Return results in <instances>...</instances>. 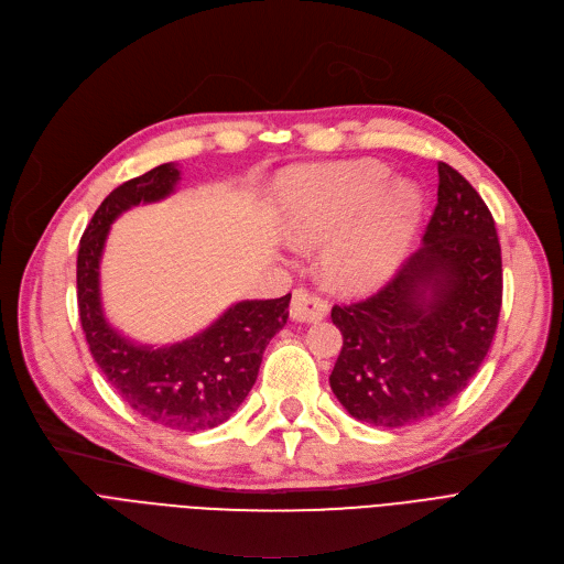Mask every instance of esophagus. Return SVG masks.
<instances>
[{"label":"esophagus","mask_w":564,"mask_h":564,"mask_svg":"<svg viewBox=\"0 0 564 564\" xmlns=\"http://www.w3.org/2000/svg\"><path fill=\"white\" fill-rule=\"evenodd\" d=\"M327 316V301L310 289H295L291 297V318L303 323H316Z\"/></svg>","instance_id":"esophagus-1"}]
</instances>
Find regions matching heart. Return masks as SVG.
<instances>
[{
	"instance_id": "heart-1",
	"label": "heart",
	"mask_w": 564,
	"mask_h": 564,
	"mask_svg": "<svg viewBox=\"0 0 564 564\" xmlns=\"http://www.w3.org/2000/svg\"><path fill=\"white\" fill-rule=\"evenodd\" d=\"M275 203L291 239H327L323 267L344 286L384 280L421 214L419 188L405 180L387 182V169L373 161L295 169L278 182Z\"/></svg>"
}]
</instances>
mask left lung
Masks as SVG:
<instances>
[{
  "label": "left lung",
  "instance_id": "1",
  "mask_svg": "<svg viewBox=\"0 0 564 564\" xmlns=\"http://www.w3.org/2000/svg\"><path fill=\"white\" fill-rule=\"evenodd\" d=\"M423 246L378 293L333 307L344 346L329 376L357 421L401 427L442 412L491 346L503 303L501 243L478 191L440 161Z\"/></svg>",
  "mask_w": 564,
  "mask_h": 564
}]
</instances>
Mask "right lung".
Returning <instances> with one entry per match:
<instances>
[{
    "instance_id": "add662e5",
    "label": "right lung",
    "mask_w": 564,
    "mask_h": 564,
    "mask_svg": "<svg viewBox=\"0 0 564 564\" xmlns=\"http://www.w3.org/2000/svg\"><path fill=\"white\" fill-rule=\"evenodd\" d=\"M180 180L175 163H161L105 197L79 241L77 305L90 355L120 399L161 427L195 433L220 425L246 401L263 350L289 318L291 293L231 305L200 335L161 348L129 341L109 325L99 297V259L111 223L141 203L169 197Z\"/></svg>"
}]
</instances>
